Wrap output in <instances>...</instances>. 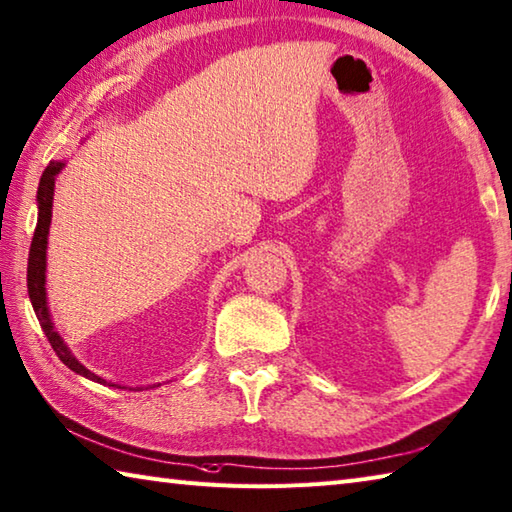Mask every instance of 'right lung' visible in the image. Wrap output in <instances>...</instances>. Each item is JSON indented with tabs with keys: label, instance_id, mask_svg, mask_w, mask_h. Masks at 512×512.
<instances>
[{
	"label": "right lung",
	"instance_id": "right-lung-1",
	"mask_svg": "<svg viewBox=\"0 0 512 512\" xmlns=\"http://www.w3.org/2000/svg\"><path fill=\"white\" fill-rule=\"evenodd\" d=\"M64 162H50L44 170L42 179H39V188H37V226H35V235H33V244H30V253H28V297L30 304H33L35 315L39 319V326H42L44 335L48 337L50 346L57 353V357L62 362L75 370L77 375H82L86 379H93L97 384H106V379H102L95 373L77 362V357L70 353V348L64 344V339L59 337V333L53 326V319H50L48 313V302H46V248H48V228H50V217H53V195H55V179L62 173ZM117 386V384H113ZM119 388V386H117ZM155 388V384H153Z\"/></svg>",
	"mask_w": 512,
	"mask_h": 512
}]
</instances>
